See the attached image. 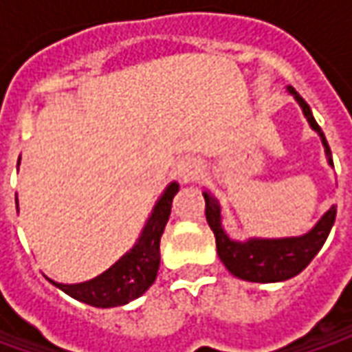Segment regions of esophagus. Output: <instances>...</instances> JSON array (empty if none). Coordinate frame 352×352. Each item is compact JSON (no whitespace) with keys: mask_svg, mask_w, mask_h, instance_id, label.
Wrapping results in <instances>:
<instances>
[{"mask_svg":"<svg viewBox=\"0 0 352 352\" xmlns=\"http://www.w3.org/2000/svg\"><path fill=\"white\" fill-rule=\"evenodd\" d=\"M176 174H178V178L182 182H194V180L199 178V174H201V164H199V160L194 158V156H186V158H182L178 162Z\"/></svg>","mask_w":352,"mask_h":352,"instance_id":"34e87169","label":"esophagus"}]
</instances>
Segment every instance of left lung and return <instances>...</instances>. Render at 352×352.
I'll list each match as a JSON object with an SVG mask.
<instances>
[{"label": "left lung", "mask_w": 352, "mask_h": 352, "mask_svg": "<svg viewBox=\"0 0 352 352\" xmlns=\"http://www.w3.org/2000/svg\"><path fill=\"white\" fill-rule=\"evenodd\" d=\"M288 91L294 94V98L302 105L304 116L307 117L311 129H316L319 133L323 146H325V153L329 156V164H333L331 148L325 141V135L321 133L318 121L311 116L309 105L292 86L288 88ZM204 197H206V219H208L211 231L215 235L217 254H219L221 263L236 278L249 280V282H263V284L282 282V280H288V278L300 274L305 266L314 261V256L318 254L319 249L323 247V243H325V239H327L333 223H335V215H337V208L333 206L331 210L319 219L318 225L309 233L302 236L250 239L247 243H236V241H231L225 235L217 201L208 192H204Z\"/></svg>", "instance_id": "obj_1"}]
</instances>
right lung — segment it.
Returning <instances> with one entry per match:
<instances>
[{
	"label": "right lung",
	"instance_id": "1",
	"mask_svg": "<svg viewBox=\"0 0 352 352\" xmlns=\"http://www.w3.org/2000/svg\"><path fill=\"white\" fill-rule=\"evenodd\" d=\"M178 188L180 186L176 182L170 184L144 225L139 243L109 270L82 284H56L52 280L50 282L78 302L94 307H116L139 298L156 280L160 264V236L168 223L172 199L178 194Z\"/></svg>",
	"mask_w": 352,
	"mask_h": 352
}]
</instances>
